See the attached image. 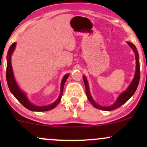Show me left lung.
<instances>
[{
	"instance_id": "8db88e82",
	"label": "left lung",
	"mask_w": 147,
	"mask_h": 147,
	"mask_svg": "<svg viewBox=\"0 0 147 147\" xmlns=\"http://www.w3.org/2000/svg\"><path fill=\"white\" fill-rule=\"evenodd\" d=\"M128 44L129 45L130 47H131V49L134 51V54H135V58H136V72H135V76H134V80H132L130 85L129 86V87L127 88V90L126 91H124V92L121 93V94L119 96L118 99L117 100V101L115 102V103L114 105H112V106L109 107H102L100 105H97L96 102L92 100L91 95L90 94V92H89V87H88V83H87V79H86L85 77H83V80H84V85H85V91H86V94H87V99L89 100V101L92 103V105L94 107L97 108L99 109H102V110L105 111H111L113 110V109H117V108L119 107L121 105H124L133 94L135 92L136 90H137L138 84L139 82V78H140V67H139V55H138V52L137 48H136L135 45L133 43L131 42H129Z\"/></svg>"
}]
</instances>
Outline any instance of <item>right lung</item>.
<instances>
[{
	"label": "right lung",
	"instance_id": "right-lung-1",
	"mask_svg": "<svg viewBox=\"0 0 147 147\" xmlns=\"http://www.w3.org/2000/svg\"><path fill=\"white\" fill-rule=\"evenodd\" d=\"M16 42H13L11 46L10 47L8 53V56H7V67H6V80L7 83H8V86L9 87L10 91L11 92L12 94L15 96L16 99L18 100L23 106L28 109L30 111H35V112H45V111H48L50 109H53L57 105V104L60 102L61 100L62 95H63V87H64V84L65 81L67 79L69 74H67L65 75L63 78V80H62L61 83V92H60V97H58L57 100L52 105H48V106H43V107H39V106H35V105H32L29 100H28L26 94L20 90L18 87V84H16V80L14 79V76H13V70H12V66H11V55L13 53V50H14L15 47H16Z\"/></svg>",
	"mask_w": 147,
	"mask_h": 147
}]
</instances>
